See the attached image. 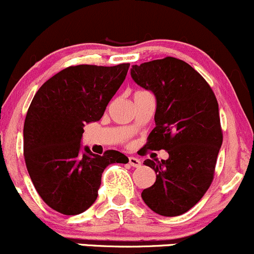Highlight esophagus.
<instances>
[{
    "label": "esophagus",
    "mask_w": 254,
    "mask_h": 254,
    "mask_svg": "<svg viewBox=\"0 0 254 254\" xmlns=\"http://www.w3.org/2000/svg\"><path fill=\"white\" fill-rule=\"evenodd\" d=\"M129 164L131 165V167L137 168L141 165V161L138 158H136V157H129Z\"/></svg>",
    "instance_id": "esophagus-1"
}]
</instances>
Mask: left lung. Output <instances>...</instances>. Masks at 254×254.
Returning <instances> with one entry per match:
<instances>
[{"label": "left lung", "mask_w": 254, "mask_h": 254, "mask_svg": "<svg viewBox=\"0 0 254 254\" xmlns=\"http://www.w3.org/2000/svg\"><path fill=\"white\" fill-rule=\"evenodd\" d=\"M131 78L156 97V127L146 149H165L168 159L143 164L156 183L141 193L157 214L176 217L191 209L209 189L223 143L219 106L208 82L184 61L167 57L132 65Z\"/></svg>", "instance_id": "1"}]
</instances>
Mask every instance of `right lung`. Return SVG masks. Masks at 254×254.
I'll return each instance as SVG.
<instances>
[{
    "instance_id": "add662e5",
    "label": "right lung",
    "mask_w": 254,
    "mask_h": 254,
    "mask_svg": "<svg viewBox=\"0 0 254 254\" xmlns=\"http://www.w3.org/2000/svg\"><path fill=\"white\" fill-rule=\"evenodd\" d=\"M129 65L69 66L47 80L31 101L23 131L25 164L40 197L62 214L89 209L103 170L129 162L114 149L98 156L81 146L84 127L102 118Z\"/></svg>"
}]
</instances>
